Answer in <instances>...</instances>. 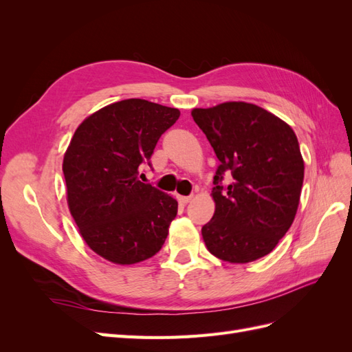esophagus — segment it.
<instances>
[{
	"mask_svg": "<svg viewBox=\"0 0 352 352\" xmlns=\"http://www.w3.org/2000/svg\"><path fill=\"white\" fill-rule=\"evenodd\" d=\"M176 198H177V201L180 202V204H188V202H189L190 199H192V197H190V195H189V197H184V195H177Z\"/></svg>",
	"mask_w": 352,
	"mask_h": 352,
	"instance_id": "1",
	"label": "esophagus"
}]
</instances>
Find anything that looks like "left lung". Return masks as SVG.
Instances as JSON below:
<instances>
[{
    "label": "left lung",
    "mask_w": 352,
    "mask_h": 352,
    "mask_svg": "<svg viewBox=\"0 0 352 352\" xmlns=\"http://www.w3.org/2000/svg\"><path fill=\"white\" fill-rule=\"evenodd\" d=\"M220 166L211 190L212 219L201 233L214 257L245 264L270 254L294 223L304 160L292 127L258 105L229 101L194 109ZM232 179L228 187L222 175Z\"/></svg>",
    "instance_id": "8db88e82"
}]
</instances>
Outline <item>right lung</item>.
Wrapping results in <instances>:
<instances>
[{"label":"right lung","instance_id":"obj_1","mask_svg":"<svg viewBox=\"0 0 352 352\" xmlns=\"http://www.w3.org/2000/svg\"><path fill=\"white\" fill-rule=\"evenodd\" d=\"M179 116L177 109L131 98L105 105L78 126L63 160L67 206L100 257L131 265L162 250L177 201L138 175Z\"/></svg>","mask_w":352,"mask_h":352}]
</instances>
